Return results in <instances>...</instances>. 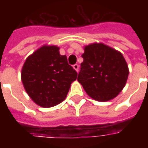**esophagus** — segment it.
<instances>
[{
    "label": "esophagus",
    "instance_id": "esophagus-1",
    "mask_svg": "<svg viewBox=\"0 0 148 148\" xmlns=\"http://www.w3.org/2000/svg\"><path fill=\"white\" fill-rule=\"evenodd\" d=\"M73 67H74V69L75 71H77V72H78V70H79V66H78V65L74 64V66H73Z\"/></svg>",
    "mask_w": 148,
    "mask_h": 148
}]
</instances>
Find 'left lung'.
Here are the masks:
<instances>
[{"label": "left lung", "instance_id": "left-lung-1", "mask_svg": "<svg viewBox=\"0 0 148 148\" xmlns=\"http://www.w3.org/2000/svg\"><path fill=\"white\" fill-rule=\"evenodd\" d=\"M82 57L77 81L87 94L98 101L117 96L128 77V67L122 54L102 43H93L85 47Z\"/></svg>", "mask_w": 148, "mask_h": 148}]
</instances>
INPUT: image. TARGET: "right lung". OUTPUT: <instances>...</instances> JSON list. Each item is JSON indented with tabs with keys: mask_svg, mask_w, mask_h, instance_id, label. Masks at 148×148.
<instances>
[{
	"mask_svg": "<svg viewBox=\"0 0 148 148\" xmlns=\"http://www.w3.org/2000/svg\"><path fill=\"white\" fill-rule=\"evenodd\" d=\"M58 47L43 46L26 59L21 72L24 89L35 103L44 108L66 98L77 71L69 65Z\"/></svg>",
	"mask_w": 148,
	"mask_h": 148,
	"instance_id": "add662e5",
	"label": "right lung"
}]
</instances>
